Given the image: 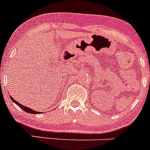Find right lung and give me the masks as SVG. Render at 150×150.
<instances>
[{
  "mask_svg": "<svg viewBox=\"0 0 150 150\" xmlns=\"http://www.w3.org/2000/svg\"><path fill=\"white\" fill-rule=\"evenodd\" d=\"M10 96V98H11V99H12V102H15V103L17 105H18V106H19L20 108H21V109H23V110L25 111V112H28V113H32V114H37V113H40V112H37V111H35V110H32V109H30V108H27V107H25V106H24V105H21V104L18 103V102H17V101H15V99H14L13 98H12V96Z\"/></svg>",
  "mask_w": 150,
  "mask_h": 150,
  "instance_id": "1",
  "label": "right lung"
}]
</instances>
